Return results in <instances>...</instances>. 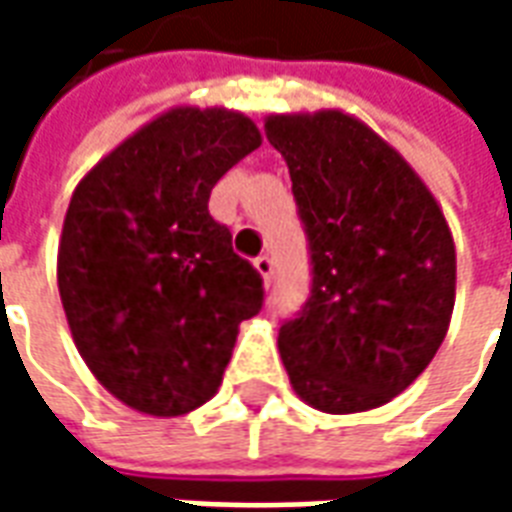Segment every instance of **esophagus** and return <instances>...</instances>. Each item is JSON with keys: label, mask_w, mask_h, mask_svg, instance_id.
<instances>
[{"label": "esophagus", "mask_w": 512, "mask_h": 512, "mask_svg": "<svg viewBox=\"0 0 512 512\" xmlns=\"http://www.w3.org/2000/svg\"><path fill=\"white\" fill-rule=\"evenodd\" d=\"M255 268H257V274L263 277V282H271V274H274V263H271V257L268 255H260L255 260Z\"/></svg>", "instance_id": "34e87169"}]
</instances>
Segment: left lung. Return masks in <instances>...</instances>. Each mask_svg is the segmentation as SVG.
I'll use <instances>...</instances> for the list:
<instances>
[{
    "instance_id": "obj_1",
    "label": "left lung",
    "mask_w": 512,
    "mask_h": 512,
    "mask_svg": "<svg viewBox=\"0 0 512 512\" xmlns=\"http://www.w3.org/2000/svg\"><path fill=\"white\" fill-rule=\"evenodd\" d=\"M310 238L312 296L279 329L293 392L326 414L389 403L430 365L455 307L444 211L395 147L343 109L268 115Z\"/></svg>"
}]
</instances>
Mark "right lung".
Wrapping results in <instances>:
<instances>
[{"instance_id":"add662e5","label":"right lung","mask_w":512,"mask_h":512,"mask_svg":"<svg viewBox=\"0 0 512 512\" xmlns=\"http://www.w3.org/2000/svg\"><path fill=\"white\" fill-rule=\"evenodd\" d=\"M263 142L224 106H172L109 150L73 191L57 285L76 351L109 395L183 417L222 384L263 279L208 197Z\"/></svg>"}]
</instances>
